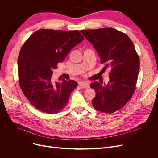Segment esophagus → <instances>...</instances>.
I'll return each instance as SVG.
<instances>
[{"label":"esophagus","instance_id":"esophagus-1","mask_svg":"<svg viewBox=\"0 0 158 158\" xmlns=\"http://www.w3.org/2000/svg\"><path fill=\"white\" fill-rule=\"evenodd\" d=\"M79 86L81 88H88L89 87V85L87 83H84V82H80L79 84Z\"/></svg>","mask_w":158,"mask_h":158}]
</instances>
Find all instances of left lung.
<instances>
[{"instance_id": "left-lung-1", "label": "left lung", "mask_w": 158, "mask_h": 158, "mask_svg": "<svg viewBox=\"0 0 158 158\" xmlns=\"http://www.w3.org/2000/svg\"><path fill=\"white\" fill-rule=\"evenodd\" d=\"M81 32L97 51L103 72L109 70L106 85L98 82L90 85L96 93L93 107L105 113L116 112L125 107L136 89L140 59L135 47L127 34L112 27Z\"/></svg>"}]
</instances>
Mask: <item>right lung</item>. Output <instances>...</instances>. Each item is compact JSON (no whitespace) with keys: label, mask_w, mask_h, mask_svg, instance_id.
<instances>
[{"label":"right lung","mask_w":158,"mask_h":158,"mask_svg":"<svg viewBox=\"0 0 158 158\" xmlns=\"http://www.w3.org/2000/svg\"><path fill=\"white\" fill-rule=\"evenodd\" d=\"M84 39L78 30L41 29L23 44L18 59L20 87L32 106L47 114L58 113L78 86L74 80L53 82L52 74L70 51Z\"/></svg>","instance_id":"obj_1"}]
</instances>
